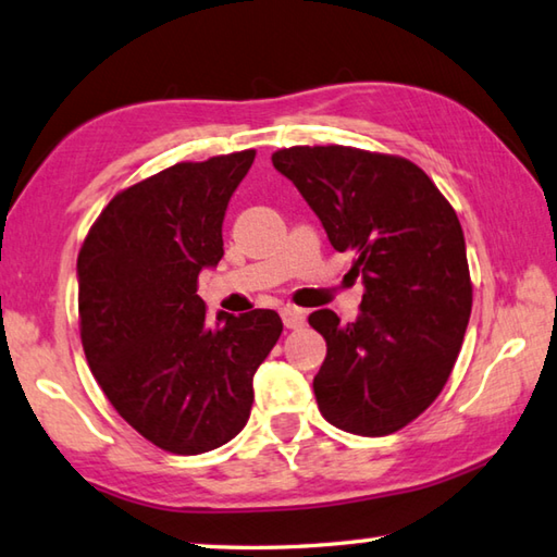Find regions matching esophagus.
Instances as JSON below:
<instances>
[{
	"label": "esophagus",
	"instance_id": "esophagus-1",
	"mask_svg": "<svg viewBox=\"0 0 557 557\" xmlns=\"http://www.w3.org/2000/svg\"><path fill=\"white\" fill-rule=\"evenodd\" d=\"M281 320L283 324H286L288 330H298L306 324V312H302L300 308H281Z\"/></svg>",
	"mask_w": 557,
	"mask_h": 557
}]
</instances>
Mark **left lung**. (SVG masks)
Wrapping results in <instances>:
<instances>
[{"instance_id":"1","label":"left lung","mask_w":557,"mask_h":557,"mask_svg":"<svg viewBox=\"0 0 557 557\" xmlns=\"http://www.w3.org/2000/svg\"><path fill=\"white\" fill-rule=\"evenodd\" d=\"M332 247L356 257L361 314L308 322L327 342L312 391L330 424L359 436L407 426L444 391L473 308L466 239L454 206L414 162L346 145L271 154Z\"/></svg>"}]
</instances>
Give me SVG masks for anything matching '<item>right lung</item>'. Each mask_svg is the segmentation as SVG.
<instances>
[{
	"instance_id": "add662e5",
	"label": "right lung",
	"mask_w": 557,
	"mask_h": 557,
	"mask_svg": "<svg viewBox=\"0 0 557 557\" xmlns=\"http://www.w3.org/2000/svg\"><path fill=\"white\" fill-rule=\"evenodd\" d=\"M255 150L176 162L115 194L77 257L79 334L115 412L157 448L198 456L249 419L251 377L274 349V310L218 314L198 274L223 257V218Z\"/></svg>"
}]
</instances>
